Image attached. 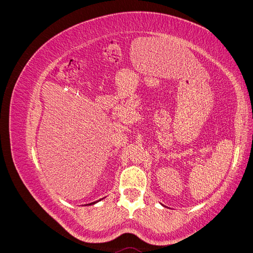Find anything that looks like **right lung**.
Returning <instances> with one entry per match:
<instances>
[{"label": "right lung", "instance_id": "1", "mask_svg": "<svg viewBox=\"0 0 253 253\" xmlns=\"http://www.w3.org/2000/svg\"><path fill=\"white\" fill-rule=\"evenodd\" d=\"M100 201H101V200H100ZM94 204H96V202H94V203H90V204H88L87 206H90V205H94ZM85 206H86V205H85Z\"/></svg>", "mask_w": 253, "mask_h": 253}]
</instances>
